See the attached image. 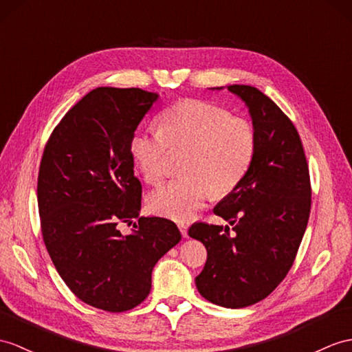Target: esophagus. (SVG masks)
<instances>
[{
  "label": "esophagus",
  "mask_w": 352,
  "mask_h": 352,
  "mask_svg": "<svg viewBox=\"0 0 352 352\" xmlns=\"http://www.w3.org/2000/svg\"><path fill=\"white\" fill-rule=\"evenodd\" d=\"M179 230H181V233L184 237H188V226L184 224V222H181V224H177Z\"/></svg>",
  "instance_id": "34e87169"
}]
</instances>
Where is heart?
Wrapping results in <instances>:
<instances>
[{
  "mask_svg": "<svg viewBox=\"0 0 352 352\" xmlns=\"http://www.w3.org/2000/svg\"><path fill=\"white\" fill-rule=\"evenodd\" d=\"M256 149L252 122L233 116L209 101L188 98L168 107L161 130H140L131 139V155L144 181L160 184L170 171V153L188 152L185 177L171 181L148 195L155 215L188 221L215 195L241 185Z\"/></svg>",
  "mask_w": 352,
  "mask_h": 352,
  "instance_id": "b5f03b06",
  "label": "heart"
}]
</instances>
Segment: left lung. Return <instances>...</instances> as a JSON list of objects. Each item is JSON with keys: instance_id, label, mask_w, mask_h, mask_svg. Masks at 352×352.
<instances>
[{"instance_id": "left-lung-1", "label": "left lung", "mask_w": 352, "mask_h": 352, "mask_svg": "<svg viewBox=\"0 0 352 352\" xmlns=\"http://www.w3.org/2000/svg\"><path fill=\"white\" fill-rule=\"evenodd\" d=\"M250 109L256 149L243 181L213 209L230 227L195 222L188 234L208 251L195 278L199 293L218 306H251L289 272L311 213V177L294 124L250 85H230ZM221 89V88H217Z\"/></svg>"}]
</instances>
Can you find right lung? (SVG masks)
<instances>
[{
	"mask_svg": "<svg viewBox=\"0 0 352 352\" xmlns=\"http://www.w3.org/2000/svg\"><path fill=\"white\" fill-rule=\"evenodd\" d=\"M158 94L101 87L67 111L43 151L37 200L41 234L76 297L125 312L151 293L152 269L182 236L173 221L139 217L142 184L131 139Z\"/></svg>",
	"mask_w": 352,
	"mask_h": 352,
	"instance_id": "right-lung-1",
	"label": "right lung"
}]
</instances>
